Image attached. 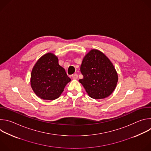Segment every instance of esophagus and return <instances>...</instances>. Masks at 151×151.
<instances>
[{"mask_svg":"<svg viewBox=\"0 0 151 151\" xmlns=\"http://www.w3.org/2000/svg\"><path fill=\"white\" fill-rule=\"evenodd\" d=\"M72 78H73V79H78V74L75 73V74L72 75Z\"/></svg>","mask_w":151,"mask_h":151,"instance_id":"1","label":"esophagus"}]
</instances>
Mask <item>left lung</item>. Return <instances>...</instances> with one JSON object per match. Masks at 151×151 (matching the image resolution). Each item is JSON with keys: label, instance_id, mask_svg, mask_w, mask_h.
<instances>
[{"label": "left lung", "instance_id": "left-lung-1", "mask_svg": "<svg viewBox=\"0 0 151 151\" xmlns=\"http://www.w3.org/2000/svg\"><path fill=\"white\" fill-rule=\"evenodd\" d=\"M83 78L79 80L89 96L104 99L114 91L118 75L112 63L103 53L92 50L83 58L81 66Z\"/></svg>", "mask_w": 151, "mask_h": 151}]
</instances>
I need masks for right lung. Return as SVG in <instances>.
I'll list each match as a JSON object with an SVG mask.
<instances>
[{"label":"right lung","instance_id":"right-lung-1","mask_svg":"<svg viewBox=\"0 0 151 151\" xmlns=\"http://www.w3.org/2000/svg\"><path fill=\"white\" fill-rule=\"evenodd\" d=\"M70 80L64 69L58 64V58L48 53L36 62L32 71L30 82L39 97L53 100L59 97Z\"/></svg>","mask_w":151,"mask_h":151}]
</instances>
